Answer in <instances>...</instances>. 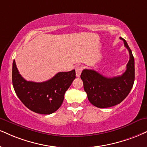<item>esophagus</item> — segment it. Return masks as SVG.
Returning <instances> with one entry per match:
<instances>
[{
  "label": "esophagus",
  "instance_id": "esophagus-1",
  "mask_svg": "<svg viewBox=\"0 0 147 147\" xmlns=\"http://www.w3.org/2000/svg\"><path fill=\"white\" fill-rule=\"evenodd\" d=\"M82 67L81 66H77L76 67V76L80 77V74L82 73Z\"/></svg>",
  "mask_w": 147,
  "mask_h": 147
}]
</instances>
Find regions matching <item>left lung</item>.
Listing matches in <instances>:
<instances>
[{"label":"left lung","instance_id":"8db88e82","mask_svg":"<svg viewBox=\"0 0 147 147\" xmlns=\"http://www.w3.org/2000/svg\"><path fill=\"white\" fill-rule=\"evenodd\" d=\"M124 42L129 53L126 71L121 76L107 78L95 70L85 69L80 78L88 101L97 108H106L120 104L126 98L132 88L135 80L134 58L127 41Z\"/></svg>","mask_w":147,"mask_h":147}]
</instances>
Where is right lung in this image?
I'll return each instance as SVG.
<instances>
[{"mask_svg": "<svg viewBox=\"0 0 147 147\" xmlns=\"http://www.w3.org/2000/svg\"><path fill=\"white\" fill-rule=\"evenodd\" d=\"M76 78L75 69L59 72L43 82L26 81L18 71L15 60L12 67V82L18 98L32 112L50 115L63 104L65 92Z\"/></svg>", "mask_w": 147, "mask_h": 147, "instance_id": "obj_1", "label": "right lung"}]
</instances>
